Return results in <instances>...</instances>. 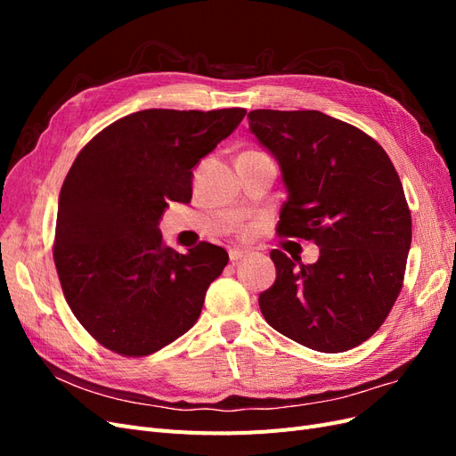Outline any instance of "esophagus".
<instances>
[{
	"mask_svg": "<svg viewBox=\"0 0 456 456\" xmlns=\"http://www.w3.org/2000/svg\"><path fill=\"white\" fill-rule=\"evenodd\" d=\"M247 255V251H243V249H230V260L232 262H238V260H241V258H245Z\"/></svg>",
	"mask_w": 456,
	"mask_h": 456,
	"instance_id": "esophagus-1",
	"label": "esophagus"
}]
</instances>
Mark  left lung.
<instances>
[{"instance_id":"1","label":"left lung","mask_w":456,"mask_h":456,"mask_svg":"<svg viewBox=\"0 0 456 456\" xmlns=\"http://www.w3.org/2000/svg\"><path fill=\"white\" fill-rule=\"evenodd\" d=\"M247 118L287 190L278 233L320 247L314 265L270 253L275 281L260 293V312L306 348L360 346L402 291L411 249L402 181L382 146L350 123L317 110H253Z\"/></svg>"}]
</instances>
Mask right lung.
Returning <instances> with one entry per match:
<instances>
[{"label": "right lung", "mask_w": 456, "mask_h": 456, "mask_svg": "<svg viewBox=\"0 0 456 456\" xmlns=\"http://www.w3.org/2000/svg\"><path fill=\"white\" fill-rule=\"evenodd\" d=\"M245 114L142 110L102 129L68 171L54 266L68 306L108 350L154 354L198 322L228 253L207 241L176 253L158 226L169 201L190 203L191 171Z\"/></svg>", "instance_id": "obj_1"}]
</instances>
